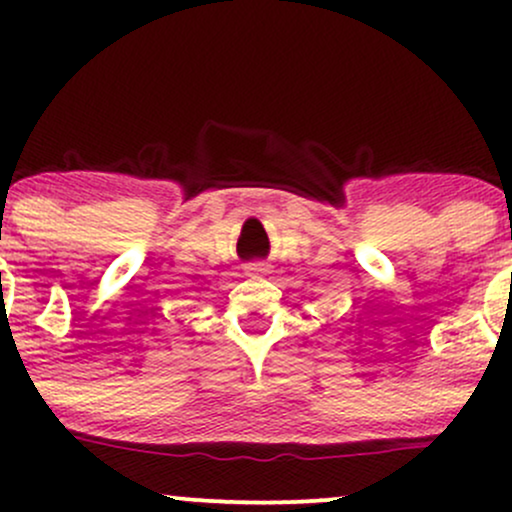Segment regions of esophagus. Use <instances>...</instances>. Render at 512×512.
Wrapping results in <instances>:
<instances>
[{
  "instance_id": "34e87169",
  "label": "esophagus",
  "mask_w": 512,
  "mask_h": 512,
  "mask_svg": "<svg viewBox=\"0 0 512 512\" xmlns=\"http://www.w3.org/2000/svg\"><path fill=\"white\" fill-rule=\"evenodd\" d=\"M245 274H248V276L269 274V264L267 262H248V264H245Z\"/></svg>"
}]
</instances>
